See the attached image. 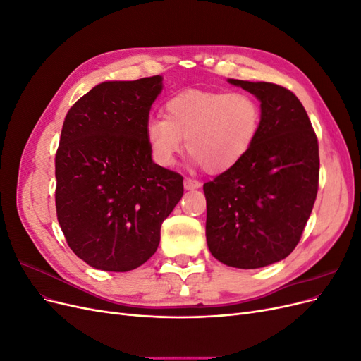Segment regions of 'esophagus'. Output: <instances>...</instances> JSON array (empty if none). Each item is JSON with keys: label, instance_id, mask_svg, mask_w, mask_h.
Returning <instances> with one entry per match:
<instances>
[{"label": "esophagus", "instance_id": "34e87169", "mask_svg": "<svg viewBox=\"0 0 361 361\" xmlns=\"http://www.w3.org/2000/svg\"><path fill=\"white\" fill-rule=\"evenodd\" d=\"M183 187H185V190H197V188H200V187H202V183H200V180H197V179L185 178V180H183Z\"/></svg>", "mask_w": 361, "mask_h": 361}]
</instances>
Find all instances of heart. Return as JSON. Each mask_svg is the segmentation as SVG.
Wrapping results in <instances>:
<instances>
[{
    "instance_id": "b5f03b06",
    "label": "heart",
    "mask_w": 361,
    "mask_h": 361,
    "mask_svg": "<svg viewBox=\"0 0 361 361\" xmlns=\"http://www.w3.org/2000/svg\"><path fill=\"white\" fill-rule=\"evenodd\" d=\"M166 118L152 117L146 138L152 157L171 166L187 140L188 154L204 171L220 174L241 162L256 143L262 110L244 92L185 90L164 105Z\"/></svg>"
}]
</instances>
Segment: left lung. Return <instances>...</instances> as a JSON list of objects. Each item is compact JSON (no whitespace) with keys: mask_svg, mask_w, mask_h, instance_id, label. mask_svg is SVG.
<instances>
[{"mask_svg":"<svg viewBox=\"0 0 361 361\" xmlns=\"http://www.w3.org/2000/svg\"><path fill=\"white\" fill-rule=\"evenodd\" d=\"M227 81L257 97L262 120L245 158L203 185L206 241L224 265L255 269L288 257L300 243L318 194V138L290 90Z\"/></svg>","mask_w":361,"mask_h":361,"instance_id":"left-lung-1","label":"left lung"}]
</instances>
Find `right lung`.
I'll return each mask as SVG.
<instances>
[{"label":"right lung","instance_id":"right-lung-1","mask_svg":"<svg viewBox=\"0 0 361 361\" xmlns=\"http://www.w3.org/2000/svg\"><path fill=\"white\" fill-rule=\"evenodd\" d=\"M162 76L105 81L64 118L56 155V207L73 253L125 272L158 248L161 224L183 194L179 173L152 161L146 125Z\"/></svg>","mask_w":361,"mask_h":361}]
</instances>
